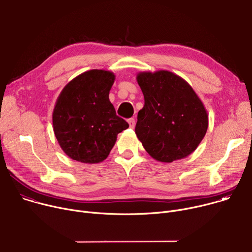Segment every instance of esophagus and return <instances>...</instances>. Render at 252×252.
Instances as JSON below:
<instances>
[{"label": "esophagus", "instance_id": "esophagus-1", "mask_svg": "<svg viewBox=\"0 0 252 252\" xmlns=\"http://www.w3.org/2000/svg\"><path fill=\"white\" fill-rule=\"evenodd\" d=\"M127 123H128L130 128H134V126H135V121H134V119H129V120L127 121Z\"/></svg>", "mask_w": 252, "mask_h": 252}]
</instances>
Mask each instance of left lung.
Wrapping results in <instances>:
<instances>
[{
  "mask_svg": "<svg viewBox=\"0 0 252 252\" xmlns=\"http://www.w3.org/2000/svg\"><path fill=\"white\" fill-rule=\"evenodd\" d=\"M145 105L138 113L135 134L148 154L172 163L192 154L208 128V114L192 86L168 71L136 75Z\"/></svg>",
  "mask_w": 252,
  "mask_h": 252,
  "instance_id": "1",
  "label": "left lung"
}]
</instances>
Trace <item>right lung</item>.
<instances>
[{
    "mask_svg": "<svg viewBox=\"0 0 252 252\" xmlns=\"http://www.w3.org/2000/svg\"><path fill=\"white\" fill-rule=\"evenodd\" d=\"M114 79L110 71H85L68 82L56 100L53 130L63 152L74 161H104L118 134L128 127L108 98Z\"/></svg>",
    "mask_w": 252,
    "mask_h": 252,
    "instance_id": "right-lung-1",
    "label": "right lung"
}]
</instances>
